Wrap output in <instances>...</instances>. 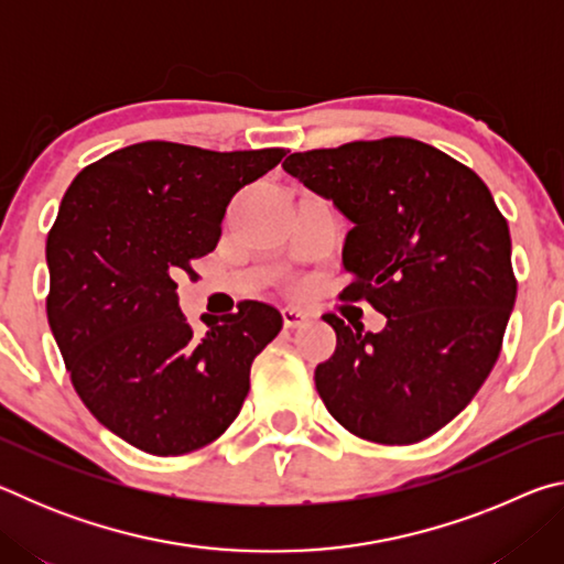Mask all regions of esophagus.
<instances>
[{"label":"esophagus","instance_id":"1","mask_svg":"<svg viewBox=\"0 0 564 564\" xmlns=\"http://www.w3.org/2000/svg\"><path fill=\"white\" fill-rule=\"evenodd\" d=\"M283 326L285 328H303L305 323L311 321V316L301 308H283Z\"/></svg>","mask_w":564,"mask_h":564}]
</instances>
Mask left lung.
Wrapping results in <instances>:
<instances>
[{"instance_id": "8db88e82", "label": "left lung", "mask_w": 564, "mask_h": 564, "mask_svg": "<svg viewBox=\"0 0 564 564\" xmlns=\"http://www.w3.org/2000/svg\"><path fill=\"white\" fill-rule=\"evenodd\" d=\"M283 169L352 224L340 299H366L388 318L366 333L323 316L338 343L316 368L321 400L362 441H425L500 356L518 295L508 221L473 169L415 139L303 151Z\"/></svg>"}]
</instances>
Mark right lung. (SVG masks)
Here are the masks:
<instances>
[{"mask_svg": "<svg viewBox=\"0 0 564 564\" xmlns=\"http://www.w3.org/2000/svg\"><path fill=\"white\" fill-rule=\"evenodd\" d=\"M285 149L208 151L141 141L79 171L46 238V318L82 403L151 455L214 443L248 395L251 362L283 326L243 301L196 336L178 308V275L212 253L238 188Z\"/></svg>", "mask_w": 564, "mask_h": 564, "instance_id": "1", "label": "right lung"}]
</instances>
